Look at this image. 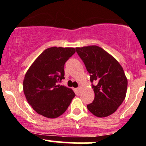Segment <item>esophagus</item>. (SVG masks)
<instances>
[{
  "mask_svg": "<svg viewBox=\"0 0 146 146\" xmlns=\"http://www.w3.org/2000/svg\"><path fill=\"white\" fill-rule=\"evenodd\" d=\"M80 88H77L76 89V94H77V95H79V92H80Z\"/></svg>",
  "mask_w": 146,
  "mask_h": 146,
  "instance_id": "obj_1",
  "label": "esophagus"
}]
</instances>
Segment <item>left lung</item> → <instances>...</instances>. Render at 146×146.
<instances>
[{
    "label": "left lung",
    "mask_w": 146,
    "mask_h": 146,
    "mask_svg": "<svg viewBox=\"0 0 146 146\" xmlns=\"http://www.w3.org/2000/svg\"><path fill=\"white\" fill-rule=\"evenodd\" d=\"M76 50L90 73L95 92L93 102L87 105L88 110L98 117L111 115L124 100L127 90L128 81L121 66L98 46Z\"/></svg>",
    "instance_id": "obj_1"
}]
</instances>
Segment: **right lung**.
<instances>
[{
  "mask_svg": "<svg viewBox=\"0 0 146 146\" xmlns=\"http://www.w3.org/2000/svg\"><path fill=\"white\" fill-rule=\"evenodd\" d=\"M74 48L51 47L44 50L28 69L23 81L26 99L39 114L54 119L63 114L76 96L71 89L59 85L64 79V65Z\"/></svg>",
  "mask_w": 146,
  "mask_h": 146,
  "instance_id": "1",
  "label": "right lung"
}]
</instances>
